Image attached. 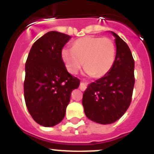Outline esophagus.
Segmentation results:
<instances>
[{
  "instance_id": "1",
  "label": "esophagus",
  "mask_w": 154,
  "mask_h": 154,
  "mask_svg": "<svg viewBox=\"0 0 154 154\" xmlns=\"http://www.w3.org/2000/svg\"><path fill=\"white\" fill-rule=\"evenodd\" d=\"M79 87L82 91H84L85 89V88H86V82H81Z\"/></svg>"
}]
</instances>
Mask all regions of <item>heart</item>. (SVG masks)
I'll return each instance as SVG.
<instances>
[{"mask_svg":"<svg viewBox=\"0 0 154 154\" xmlns=\"http://www.w3.org/2000/svg\"><path fill=\"white\" fill-rule=\"evenodd\" d=\"M62 58L66 69L76 74L84 62L85 73L96 78L109 72L116 59V46L109 38L85 36L74 42L73 48H63Z\"/></svg>","mask_w":154,"mask_h":154,"instance_id":"1","label":"heart"}]
</instances>
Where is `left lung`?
Returning a JSON list of instances; mask_svg holds the SVG:
<instances>
[{"instance_id": "8db88e82", "label": "left lung", "mask_w": 154, "mask_h": 154, "mask_svg": "<svg viewBox=\"0 0 154 154\" xmlns=\"http://www.w3.org/2000/svg\"><path fill=\"white\" fill-rule=\"evenodd\" d=\"M115 37L116 59L109 72L87 87L82 106L88 119L110 124L126 112L131 103L134 79V60L130 48L119 35Z\"/></svg>"}]
</instances>
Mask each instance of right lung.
Masks as SVG:
<instances>
[{
  "instance_id": "add662e5",
  "label": "right lung",
  "mask_w": 154,
  "mask_h": 154,
  "mask_svg": "<svg viewBox=\"0 0 154 154\" xmlns=\"http://www.w3.org/2000/svg\"><path fill=\"white\" fill-rule=\"evenodd\" d=\"M72 37L49 31L35 42L25 63L24 100L37 123L45 127L58 124L65 115L71 92L80 81L68 72L62 50Z\"/></svg>"
}]
</instances>
